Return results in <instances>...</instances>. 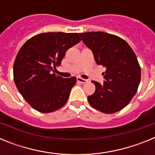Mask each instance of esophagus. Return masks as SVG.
<instances>
[{"instance_id": "esophagus-1", "label": "esophagus", "mask_w": 155, "mask_h": 155, "mask_svg": "<svg viewBox=\"0 0 155 155\" xmlns=\"http://www.w3.org/2000/svg\"><path fill=\"white\" fill-rule=\"evenodd\" d=\"M77 80H78V81L80 82V83H82V84H84V83H87V80H86V79H84V78H81V77H78L77 78Z\"/></svg>"}]
</instances>
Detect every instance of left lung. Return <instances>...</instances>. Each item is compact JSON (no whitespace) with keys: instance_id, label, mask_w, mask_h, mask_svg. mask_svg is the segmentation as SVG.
I'll use <instances>...</instances> for the list:
<instances>
[{"instance_id":"8db88e82","label":"left lung","mask_w":155,"mask_h":155,"mask_svg":"<svg viewBox=\"0 0 155 155\" xmlns=\"http://www.w3.org/2000/svg\"><path fill=\"white\" fill-rule=\"evenodd\" d=\"M83 42L92 51L95 62L106 68L105 81H92L95 91L87 96L90 105L104 113L125 108L137 91L140 67L132 48L120 37L102 31L80 33Z\"/></svg>"}]
</instances>
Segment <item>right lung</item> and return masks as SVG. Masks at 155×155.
Returning a JSON list of instances; mask_svg holds the SVG:
<instances>
[{"label": "right lung", "instance_id": "1", "mask_svg": "<svg viewBox=\"0 0 155 155\" xmlns=\"http://www.w3.org/2000/svg\"><path fill=\"white\" fill-rule=\"evenodd\" d=\"M81 40L78 33L45 32L28 39L14 63L15 84L35 110L51 113L68 102L77 78H64L53 73L68 49Z\"/></svg>", "mask_w": 155, "mask_h": 155}]
</instances>
